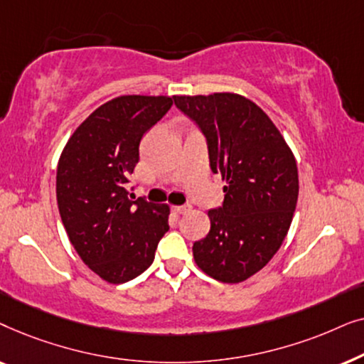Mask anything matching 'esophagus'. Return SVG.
Here are the masks:
<instances>
[{
	"label": "esophagus",
	"mask_w": 364,
	"mask_h": 364,
	"mask_svg": "<svg viewBox=\"0 0 364 364\" xmlns=\"http://www.w3.org/2000/svg\"><path fill=\"white\" fill-rule=\"evenodd\" d=\"M172 210L177 213V215H183V213L191 212V205H173Z\"/></svg>",
	"instance_id": "esophagus-1"
}]
</instances>
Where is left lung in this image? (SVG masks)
Instances as JSON below:
<instances>
[{"label": "left lung", "instance_id": "8db88e82", "mask_svg": "<svg viewBox=\"0 0 364 364\" xmlns=\"http://www.w3.org/2000/svg\"><path fill=\"white\" fill-rule=\"evenodd\" d=\"M208 142L213 173L225 182L223 205L208 210L210 232L192 247L208 277L240 283L260 272L285 240L298 200V168L272 119L237 92L173 96Z\"/></svg>", "mask_w": 364, "mask_h": 364}]
</instances>
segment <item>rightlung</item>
<instances>
[{
    "label": "right lung",
    "instance_id": "right-lung-1",
    "mask_svg": "<svg viewBox=\"0 0 364 364\" xmlns=\"http://www.w3.org/2000/svg\"><path fill=\"white\" fill-rule=\"evenodd\" d=\"M172 102L171 96L114 97L79 124L59 157L63 225L81 260L107 283H126L147 270L168 230L171 207L132 200L127 182L144 132Z\"/></svg>",
    "mask_w": 364,
    "mask_h": 364
}]
</instances>
